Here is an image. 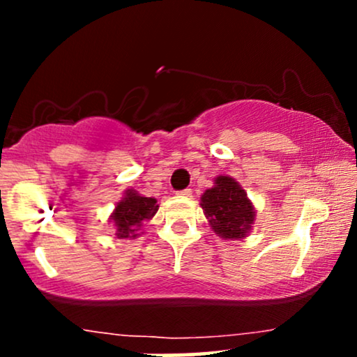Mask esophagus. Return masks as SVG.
I'll return each mask as SVG.
<instances>
[{"mask_svg": "<svg viewBox=\"0 0 357 357\" xmlns=\"http://www.w3.org/2000/svg\"><path fill=\"white\" fill-rule=\"evenodd\" d=\"M178 195H181V196H186V198H190V196L192 195V191L190 190V188H186V190H183V191H179Z\"/></svg>", "mask_w": 357, "mask_h": 357, "instance_id": "34e87169", "label": "esophagus"}]
</instances>
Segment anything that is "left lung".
<instances>
[{
  "label": "left lung",
  "instance_id": "left-lung-1",
  "mask_svg": "<svg viewBox=\"0 0 357 357\" xmlns=\"http://www.w3.org/2000/svg\"><path fill=\"white\" fill-rule=\"evenodd\" d=\"M202 208L211 230L225 240L247 236L255 221V208L247 192L230 176L215 178V186L203 192Z\"/></svg>",
  "mask_w": 357,
  "mask_h": 357
}]
</instances>
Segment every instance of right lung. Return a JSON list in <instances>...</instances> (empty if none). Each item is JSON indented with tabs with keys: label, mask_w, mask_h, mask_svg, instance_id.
I'll use <instances>...</instances> for the list:
<instances>
[{
	"label": "right lung",
	"mask_w": 357,
	"mask_h": 357,
	"mask_svg": "<svg viewBox=\"0 0 357 357\" xmlns=\"http://www.w3.org/2000/svg\"><path fill=\"white\" fill-rule=\"evenodd\" d=\"M158 210L159 204L155 198H146L137 191L127 190L124 198L116 204V210L110 215L117 238H136L142 223L153 218Z\"/></svg>",
	"instance_id": "right-lung-1"
}]
</instances>
